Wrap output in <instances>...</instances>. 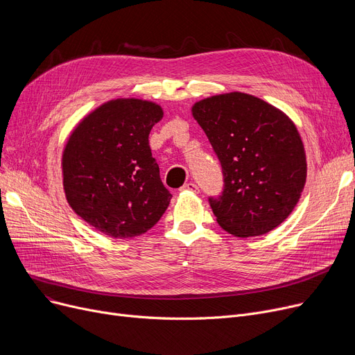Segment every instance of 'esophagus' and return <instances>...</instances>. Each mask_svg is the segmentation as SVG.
Returning <instances> with one entry per match:
<instances>
[{"label":"esophagus","instance_id":"esophagus-1","mask_svg":"<svg viewBox=\"0 0 355 355\" xmlns=\"http://www.w3.org/2000/svg\"><path fill=\"white\" fill-rule=\"evenodd\" d=\"M181 190H184V191H191V193H198V187H197V185H196L194 182L184 184V187H182Z\"/></svg>","mask_w":355,"mask_h":355}]
</instances>
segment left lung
<instances>
[{
    "instance_id": "1",
    "label": "left lung",
    "mask_w": 355,
    "mask_h": 355,
    "mask_svg": "<svg viewBox=\"0 0 355 355\" xmlns=\"http://www.w3.org/2000/svg\"><path fill=\"white\" fill-rule=\"evenodd\" d=\"M193 116L221 164L225 190L210 206L221 229L262 236L293 211L306 181V155L281 109L241 92L198 101Z\"/></svg>"
}]
</instances>
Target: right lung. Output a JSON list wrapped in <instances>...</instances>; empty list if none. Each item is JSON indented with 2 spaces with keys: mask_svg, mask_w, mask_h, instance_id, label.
Returning <instances> with one entry per match:
<instances>
[{
  "mask_svg": "<svg viewBox=\"0 0 355 355\" xmlns=\"http://www.w3.org/2000/svg\"><path fill=\"white\" fill-rule=\"evenodd\" d=\"M164 116L151 101L119 98L86 115L62 155L69 206L92 227L129 239L154 227L170 206L149 132Z\"/></svg>",
  "mask_w": 355,
  "mask_h": 355,
  "instance_id": "add662e5",
  "label": "right lung"
}]
</instances>
